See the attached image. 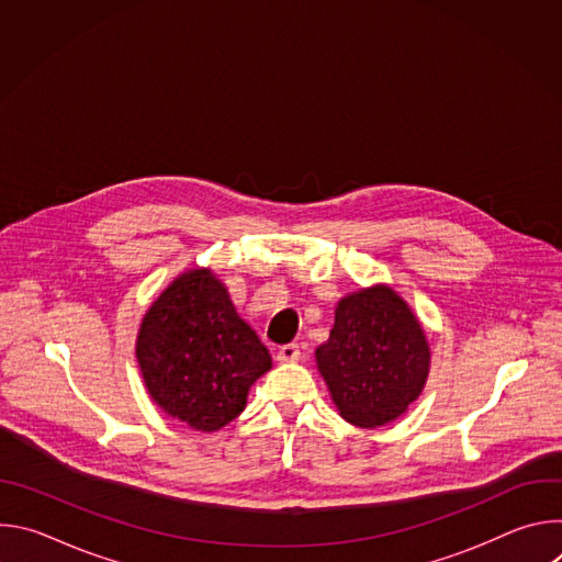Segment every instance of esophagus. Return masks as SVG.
<instances>
[{"label": "esophagus", "mask_w": 562, "mask_h": 562, "mask_svg": "<svg viewBox=\"0 0 562 562\" xmlns=\"http://www.w3.org/2000/svg\"><path fill=\"white\" fill-rule=\"evenodd\" d=\"M278 360L280 362H297L300 360V347L295 342H289V345H282L278 349Z\"/></svg>", "instance_id": "obj_1"}]
</instances>
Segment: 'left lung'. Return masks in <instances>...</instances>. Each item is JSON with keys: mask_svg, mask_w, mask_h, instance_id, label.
<instances>
[{"mask_svg": "<svg viewBox=\"0 0 562 562\" xmlns=\"http://www.w3.org/2000/svg\"><path fill=\"white\" fill-rule=\"evenodd\" d=\"M315 360L340 416L373 429L403 416L420 395L429 345L407 302L373 286L338 302L336 325Z\"/></svg>", "mask_w": 562, "mask_h": 562, "instance_id": "1", "label": "left lung"}]
</instances>
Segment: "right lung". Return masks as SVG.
<instances>
[{"label": "right lung", "mask_w": 562, "mask_h": 562, "mask_svg": "<svg viewBox=\"0 0 562 562\" xmlns=\"http://www.w3.org/2000/svg\"><path fill=\"white\" fill-rule=\"evenodd\" d=\"M137 362L155 403L198 431H217L243 414L249 386L271 369L258 334L204 269L180 276L153 302Z\"/></svg>", "instance_id": "obj_1"}]
</instances>
